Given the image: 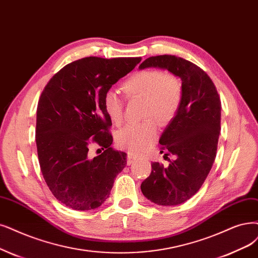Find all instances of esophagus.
<instances>
[{
  "label": "esophagus",
  "instance_id": "34e87169",
  "mask_svg": "<svg viewBox=\"0 0 258 258\" xmlns=\"http://www.w3.org/2000/svg\"><path fill=\"white\" fill-rule=\"evenodd\" d=\"M136 160V156L133 154V153H127V156H126V161H127V165H131L134 163V161Z\"/></svg>",
  "mask_w": 258,
  "mask_h": 258
}]
</instances>
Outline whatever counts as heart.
I'll list each match as a JSON object with an SVG mask.
<instances>
[{"label": "heart", "mask_w": 258, "mask_h": 258, "mask_svg": "<svg viewBox=\"0 0 258 258\" xmlns=\"http://www.w3.org/2000/svg\"><path fill=\"white\" fill-rule=\"evenodd\" d=\"M126 98L144 100V117L154 118L159 124L172 120L183 99V88L175 75L157 69H147L132 74L123 83ZM123 100L116 91L107 90L103 95V108L110 121L120 125L123 121ZM157 126L153 119L131 124L117 133V145L134 153H142L153 144Z\"/></svg>", "instance_id": "obj_1"}]
</instances>
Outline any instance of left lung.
Listing matches in <instances>:
<instances>
[{
	"mask_svg": "<svg viewBox=\"0 0 258 258\" xmlns=\"http://www.w3.org/2000/svg\"><path fill=\"white\" fill-rule=\"evenodd\" d=\"M157 67L182 80L180 106L159 139L160 152L175 155L168 167L152 164L141 184L144 196L157 205L186 202L202 187L217 154L221 101L211 78L200 67L174 55L147 58L139 69Z\"/></svg>",
	"mask_w": 258,
	"mask_h": 258,
	"instance_id": "1",
	"label": "left lung"
}]
</instances>
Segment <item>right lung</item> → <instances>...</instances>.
<instances>
[{
  "instance_id": "obj_1",
  "label": "right lung",
  "mask_w": 258,
  "mask_h": 258,
  "mask_svg": "<svg viewBox=\"0 0 258 258\" xmlns=\"http://www.w3.org/2000/svg\"><path fill=\"white\" fill-rule=\"evenodd\" d=\"M140 60L85 57L64 66L40 95L36 145L41 172L53 196L75 211L100 207L126 166V153L110 147L111 121L103 108V95ZM92 143L105 150L90 159Z\"/></svg>"
}]
</instances>
